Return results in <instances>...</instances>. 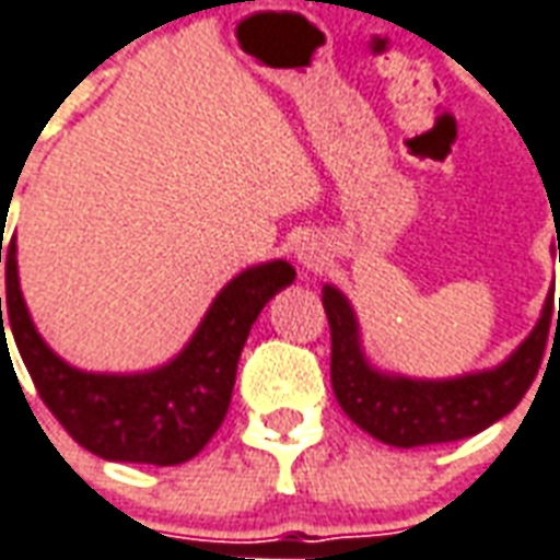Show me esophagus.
<instances>
[{"label":"esophagus","mask_w":560,"mask_h":560,"mask_svg":"<svg viewBox=\"0 0 560 560\" xmlns=\"http://www.w3.org/2000/svg\"><path fill=\"white\" fill-rule=\"evenodd\" d=\"M293 257H296V264H300V267H318V264H324L327 252H324V245H320L318 240H308L306 236L303 242H296Z\"/></svg>","instance_id":"esophagus-1"}]
</instances>
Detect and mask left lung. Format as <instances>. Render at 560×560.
I'll return each mask as SVG.
<instances>
[{
  "mask_svg": "<svg viewBox=\"0 0 560 560\" xmlns=\"http://www.w3.org/2000/svg\"><path fill=\"white\" fill-rule=\"evenodd\" d=\"M555 233L560 264L558 226ZM320 303L330 320V382L336 400L358 428L366 430L378 443L397 448L455 443L510 416L537 375L546 336L555 320V300L549 291L537 327L503 363L455 378H412L385 373L370 363L363 351L358 315L339 288L324 284ZM555 324H560V300Z\"/></svg>",
  "mask_w": 560,
  "mask_h": 560,
  "instance_id": "left-lung-1",
  "label": "left lung"
}]
</instances>
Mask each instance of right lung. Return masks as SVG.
<instances>
[{
  "instance_id": "obj_1",
  "label": "right lung",
  "mask_w": 560,
  "mask_h": 560,
  "mask_svg": "<svg viewBox=\"0 0 560 560\" xmlns=\"http://www.w3.org/2000/svg\"><path fill=\"white\" fill-rule=\"evenodd\" d=\"M2 260V351L11 330L42 400L78 445L105 460L154 467L185 464L212 440L233 397L236 366L252 324L260 308L296 279L288 260L248 267L221 288L190 342L170 363L148 373H88L62 361L35 330L21 291L14 236L5 245L0 236V264ZM2 305L7 306L5 322L1 320Z\"/></svg>"
}]
</instances>
